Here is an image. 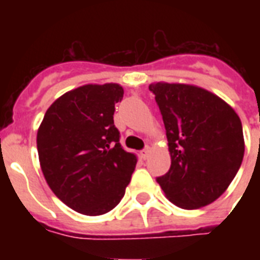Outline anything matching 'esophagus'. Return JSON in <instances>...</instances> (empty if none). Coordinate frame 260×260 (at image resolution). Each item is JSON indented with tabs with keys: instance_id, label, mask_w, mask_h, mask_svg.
Segmentation results:
<instances>
[{
	"instance_id": "esophagus-1",
	"label": "esophagus",
	"mask_w": 260,
	"mask_h": 260,
	"mask_svg": "<svg viewBox=\"0 0 260 260\" xmlns=\"http://www.w3.org/2000/svg\"><path fill=\"white\" fill-rule=\"evenodd\" d=\"M150 152H151V148H150V147H146L144 150L140 151V155H142V158L144 159V160H146V159L148 158V155H150Z\"/></svg>"
}]
</instances>
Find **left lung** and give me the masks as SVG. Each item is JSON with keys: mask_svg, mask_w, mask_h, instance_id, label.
Returning <instances> with one entry per match:
<instances>
[{"mask_svg": "<svg viewBox=\"0 0 260 260\" xmlns=\"http://www.w3.org/2000/svg\"><path fill=\"white\" fill-rule=\"evenodd\" d=\"M171 155L170 170L156 178L167 198L183 209L217 200L244 156L240 118L221 98L201 87L152 83Z\"/></svg>", "mask_w": 260, "mask_h": 260, "instance_id": "obj_1", "label": "left lung"}]
</instances>
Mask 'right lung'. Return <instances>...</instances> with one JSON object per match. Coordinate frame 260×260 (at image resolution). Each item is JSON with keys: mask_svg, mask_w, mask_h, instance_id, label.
<instances>
[{"mask_svg": "<svg viewBox=\"0 0 260 260\" xmlns=\"http://www.w3.org/2000/svg\"><path fill=\"white\" fill-rule=\"evenodd\" d=\"M117 83L86 85L59 97L38 131L42 171L55 196L75 212L100 216L125 194L138 156L120 144L114 104Z\"/></svg>", "mask_w": 260, "mask_h": 260, "instance_id": "1", "label": "right lung"}]
</instances>
